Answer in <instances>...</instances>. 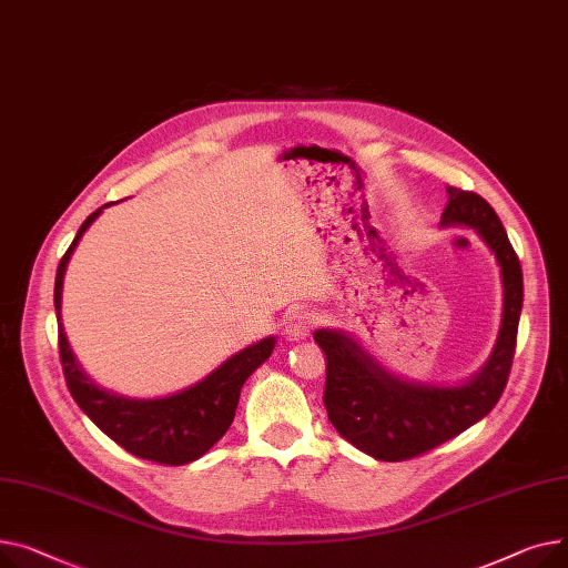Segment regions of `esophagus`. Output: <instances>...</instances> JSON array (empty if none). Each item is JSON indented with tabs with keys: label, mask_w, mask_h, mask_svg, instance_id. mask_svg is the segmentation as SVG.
I'll list each match as a JSON object with an SVG mask.
<instances>
[{
	"label": "esophagus",
	"mask_w": 568,
	"mask_h": 568,
	"mask_svg": "<svg viewBox=\"0 0 568 568\" xmlns=\"http://www.w3.org/2000/svg\"><path fill=\"white\" fill-rule=\"evenodd\" d=\"M316 327V316L312 312H295L286 318V337L288 339H305L310 332Z\"/></svg>",
	"instance_id": "1"
}]
</instances>
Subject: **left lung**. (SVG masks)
Masks as SVG:
<instances>
[{
	"instance_id": "left-lung-1",
	"label": "left lung",
	"mask_w": 568,
	"mask_h": 568,
	"mask_svg": "<svg viewBox=\"0 0 568 568\" xmlns=\"http://www.w3.org/2000/svg\"><path fill=\"white\" fill-rule=\"evenodd\" d=\"M443 224L477 229L503 273V325L481 374L452 389L410 385L387 374L344 332H314V342L327 359L323 392L327 417L342 438L378 460H408L452 440L493 410L509 381L523 310L520 261L493 206L473 190L447 185Z\"/></svg>"
}]
</instances>
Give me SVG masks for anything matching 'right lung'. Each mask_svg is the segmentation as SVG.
<instances>
[{
    "mask_svg": "<svg viewBox=\"0 0 568 568\" xmlns=\"http://www.w3.org/2000/svg\"><path fill=\"white\" fill-rule=\"evenodd\" d=\"M105 204L103 209H108ZM93 211L80 226L75 241L59 261L54 280V310L59 323V359L63 378L78 406L87 417L132 456L160 465H185L204 456L222 436L236 415L241 387L258 364L271 357L275 339L268 337L226 359L220 369L194 387L155 402H135L100 389L78 364L61 325V286L65 263L78 247L82 233L103 213Z\"/></svg>",
    "mask_w": 568,
    "mask_h": 568,
    "instance_id": "right-lung-1",
    "label": "right lung"
}]
</instances>
